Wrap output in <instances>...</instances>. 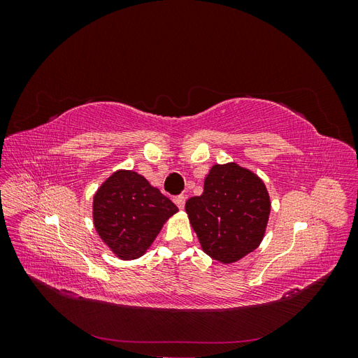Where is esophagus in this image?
<instances>
[{
    "label": "esophagus",
    "mask_w": 358,
    "mask_h": 358,
    "mask_svg": "<svg viewBox=\"0 0 358 358\" xmlns=\"http://www.w3.org/2000/svg\"><path fill=\"white\" fill-rule=\"evenodd\" d=\"M185 200H187V197L182 196V194H180V196H176L175 199H173V201L176 203V206H178L179 209H183V206H185Z\"/></svg>",
    "instance_id": "esophagus-1"
}]
</instances>
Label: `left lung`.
Listing matches in <instances>:
<instances>
[{
	"instance_id": "obj_1",
	"label": "left lung",
	"mask_w": 358,
	"mask_h": 358,
	"mask_svg": "<svg viewBox=\"0 0 358 358\" xmlns=\"http://www.w3.org/2000/svg\"><path fill=\"white\" fill-rule=\"evenodd\" d=\"M185 210L203 251L224 264L239 262L262 243L270 215L264 182L236 162L215 164L203 194Z\"/></svg>"
}]
</instances>
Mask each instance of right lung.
I'll list each match as a JSON object with an SVG mask.
<instances>
[{
	"mask_svg": "<svg viewBox=\"0 0 358 358\" xmlns=\"http://www.w3.org/2000/svg\"><path fill=\"white\" fill-rule=\"evenodd\" d=\"M176 204L133 170H117L96 189L92 220L96 233L121 259L142 257Z\"/></svg>",
	"mask_w": 358,
	"mask_h": 358,
	"instance_id": "1",
	"label": "right lung"
}]
</instances>
